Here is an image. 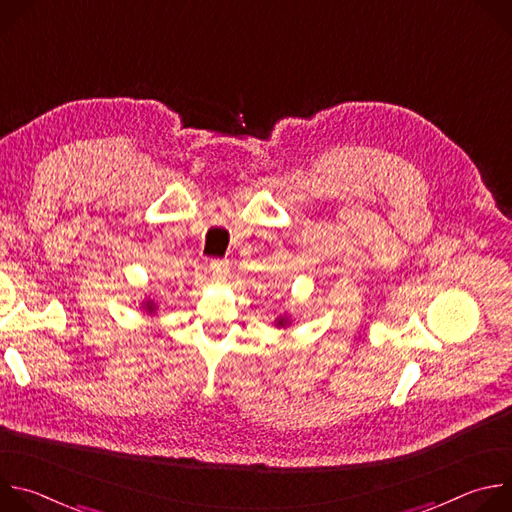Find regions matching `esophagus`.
Segmentation results:
<instances>
[{
	"mask_svg": "<svg viewBox=\"0 0 512 512\" xmlns=\"http://www.w3.org/2000/svg\"><path fill=\"white\" fill-rule=\"evenodd\" d=\"M231 271V261L229 259H212L210 261V273L216 277V279H225Z\"/></svg>",
	"mask_w": 512,
	"mask_h": 512,
	"instance_id": "obj_1",
	"label": "esophagus"
}]
</instances>
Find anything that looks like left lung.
<instances>
[{
  "instance_id": "left-lung-1",
  "label": "left lung",
  "mask_w": 512,
  "mask_h": 512,
  "mask_svg": "<svg viewBox=\"0 0 512 512\" xmlns=\"http://www.w3.org/2000/svg\"><path fill=\"white\" fill-rule=\"evenodd\" d=\"M279 324H283V320H281V322H279Z\"/></svg>"
}]
</instances>
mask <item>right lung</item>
I'll return each instance as SVG.
<instances>
[{
  "mask_svg": "<svg viewBox=\"0 0 512 512\" xmlns=\"http://www.w3.org/2000/svg\"><path fill=\"white\" fill-rule=\"evenodd\" d=\"M148 310H150V312H152V310H154V306H152V304H148Z\"/></svg>",
  "mask_w": 512,
  "mask_h": 512,
  "instance_id": "1",
  "label": "right lung"
}]
</instances>
